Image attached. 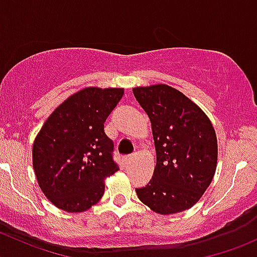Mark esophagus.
I'll return each mask as SVG.
<instances>
[{
    "label": "esophagus",
    "instance_id": "obj_1",
    "mask_svg": "<svg viewBox=\"0 0 257 257\" xmlns=\"http://www.w3.org/2000/svg\"><path fill=\"white\" fill-rule=\"evenodd\" d=\"M133 160H134V155H129V157L124 158V162H125V164H131Z\"/></svg>",
    "mask_w": 257,
    "mask_h": 257
}]
</instances>
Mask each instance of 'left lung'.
<instances>
[{"label":"left lung","mask_w":257,"mask_h":257,"mask_svg":"<svg viewBox=\"0 0 257 257\" xmlns=\"http://www.w3.org/2000/svg\"><path fill=\"white\" fill-rule=\"evenodd\" d=\"M152 123L157 165L152 180L136 189L139 200L160 215L185 211L209 188L217 164V139L209 116L167 84L133 88Z\"/></svg>","instance_id":"obj_1"}]
</instances>
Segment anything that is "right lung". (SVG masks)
Listing matches in <instances>:
<instances>
[{
	"label": "right lung",
	"mask_w": 257,
	"mask_h": 257,
	"mask_svg": "<svg viewBox=\"0 0 257 257\" xmlns=\"http://www.w3.org/2000/svg\"><path fill=\"white\" fill-rule=\"evenodd\" d=\"M123 88L87 87L48 116L32 148L36 178L46 198L67 212H83L104 194V179L119 170L104 121Z\"/></svg>",
	"instance_id": "right-lung-1"
}]
</instances>
